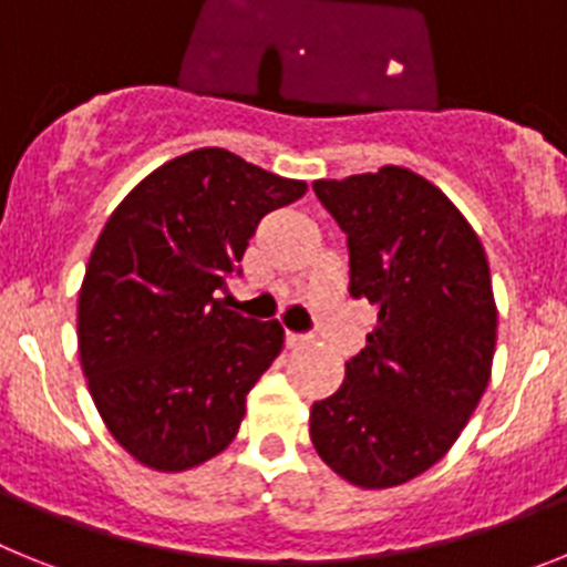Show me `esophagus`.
<instances>
[{
	"instance_id": "esophagus-1",
	"label": "esophagus",
	"mask_w": 567,
	"mask_h": 567,
	"mask_svg": "<svg viewBox=\"0 0 567 567\" xmlns=\"http://www.w3.org/2000/svg\"><path fill=\"white\" fill-rule=\"evenodd\" d=\"M285 342H288V348H302V344L311 342V337H308V333H288Z\"/></svg>"
}]
</instances>
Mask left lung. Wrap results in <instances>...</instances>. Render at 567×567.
Masks as SVG:
<instances>
[{
    "instance_id": "8db88e82",
    "label": "left lung",
    "mask_w": 567,
    "mask_h": 567,
    "mask_svg": "<svg viewBox=\"0 0 567 567\" xmlns=\"http://www.w3.org/2000/svg\"><path fill=\"white\" fill-rule=\"evenodd\" d=\"M313 194L348 234L351 297L379 313L339 391L313 402L311 442L344 482L393 488L451 451L488 388V256L454 202L408 167L317 179Z\"/></svg>"
}]
</instances>
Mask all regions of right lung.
<instances>
[{"instance_id": "1", "label": "right lung", "mask_w": 567, "mask_h": 567, "mask_svg": "<svg viewBox=\"0 0 567 567\" xmlns=\"http://www.w3.org/2000/svg\"><path fill=\"white\" fill-rule=\"evenodd\" d=\"M305 190L199 147L156 167L107 216L79 288V362L111 436L145 467L188 471L234 442L285 331L228 311L219 290L259 219Z\"/></svg>"}]
</instances>
